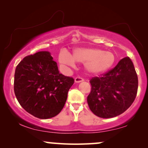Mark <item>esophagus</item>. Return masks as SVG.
<instances>
[{
    "mask_svg": "<svg viewBox=\"0 0 148 148\" xmlns=\"http://www.w3.org/2000/svg\"><path fill=\"white\" fill-rule=\"evenodd\" d=\"M83 80H84L83 78L80 77V76H77V77H76L75 79H74L75 83H80V82H83Z\"/></svg>",
    "mask_w": 148,
    "mask_h": 148,
    "instance_id": "1",
    "label": "esophagus"
}]
</instances>
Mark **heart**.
<instances>
[{
	"instance_id": "1",
	"label": "heart",
	"mask_w": 148,
	"mask_h": 148,
	"mask_svg": "<svg viewBox=\"0 0 148 148\" xmlns=\"http://www.w3.org/2000/svg\"><path fill=\"white\" fill-rule=\"evenodd\" d=\"M59 61L61 64L69 66H73L75 61L84 63L89 72L100 74L111 68L115 62V55L113 52L98 48H76L72 56L66 51L60 52Z\"/></svg>"
}]
</instances>
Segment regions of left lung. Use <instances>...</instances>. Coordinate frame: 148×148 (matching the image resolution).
<instances>
[{
	"label": "left lung",
	"instance_id": "8db88e82",
	"mask_svg": "<svg viewBox=\"0 0 148 148\" xmlns=\"http://www.w3.org/2000/svg\"><path fill=\"white\" fill-rule=\"evenodd\" d=\"M87 103L93 114L111 118L126 111L133 103L138 89V77L131 59L124 57L115 68L90 80Z\"/></svg>",
	"mask_w": 148,
	"mask_h": 148
}]
</instances>
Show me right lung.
<instances>
[{
	"label": "right lung",
	"instance_id": "right-lung-1",
	"mask_svg": "<svg viewBox=\"0 0 148 148\" xmlns=\"http://www.w3.org/2000/svg\"><path fill=\"white\" fill-rule=\"evenodd\" d=\"M72 77L60 74L57 63L48 51L27 56L17 65L14 93L22 107L40 119H48L60 113Z\"/></svg>",
	"mask_w": 148,
	"mask_h": 148
}]
</instances>
